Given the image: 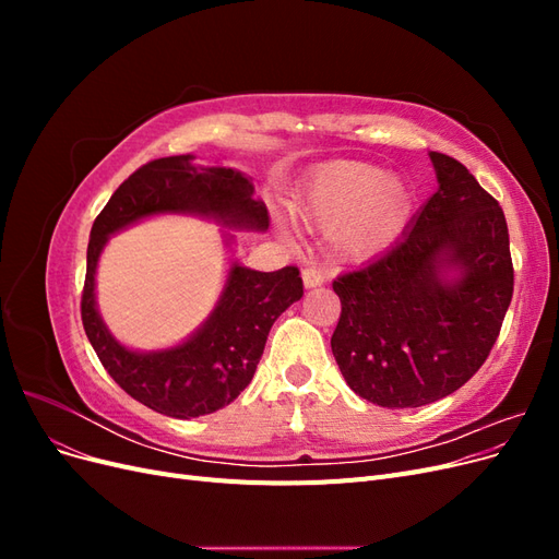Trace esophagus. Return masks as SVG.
I'll use <instances>...</instances> for the list:
<instances>
[{
    "label": "esophagus",
    "mask_w": 559,
    "mask_h": 559,
    "mask_svg": "<svg viewBox=\"0 0 559 559\" xmlns=\"http://www.w3.org/2000/svg\"><path fill=\"white\" fill-rule=\"evenodd\" d=\"M302 284H306V289H314V286L324 284V275L317 267H306L302 270Z\"/></svg>",
    "instance_id": "34e87169"
}]
</instances>
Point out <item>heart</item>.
Returning a JSON list of instances; mask_svg holds the SVG:
<instances>
[{"mask_svg": "<svg viewBox=\"0 0 559 559\" xmlns=\"http://www.w3.org/2000/svg\"><path fill=\"white\" fill-rule=\"evenodd\" d=\"M411 205L413 193L399 175L364 160H333L302 183L296 214L310 228L331 230L335 251L359 261L394 238Z\"/></svg>", "mask_w": 559, "mask_h": 559, "instance_id": "heart-1", "label": "heart"}]
</instances>
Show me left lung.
<instances>
[{"label": "left lung", "mask_w": 559, "mask_h": 559, "mask_svg": "<svg viewBox=\"0 0 559 559\" xmlns=\"http://www.w3.org/2000/svg\"><path fill=\"white\" fill-rule=\"evenodd\" d=\"M438 191L382 257L333 282L331 335L354 394L419 408L466 384L495 347L513 298L503 210L466 167L429 154Z\"/></svg>", "instance_id": "left-lung-1"}]
</instances>
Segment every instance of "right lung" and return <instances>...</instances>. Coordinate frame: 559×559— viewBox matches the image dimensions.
Listing matches in <instances>:
<instances>
[{
    "label": "right lung",
    "mask_w": 559,
    "mask_h": 559,
    "mask_svg": "<svg viewBox=\"0 0 559 559\" xmlns=\"http://www.w3.org/2000/svg\"><path fill=\"white\" fill-rule=\"evenodd\" d=\"M156 214H198L230 228L265 230L267 210L253 198L251 179L233 167H198L191 154L167 156L118 186L91 228L81 319L97 359L126 394L151 411L177 419L210 415L251 382L267 333L300 300L302 280L296 265L261 273L233 263L216 308L189 341L158 352L128 349L97 312V259L109 235Z\"/></svg>",
    "instance_id": "1"
}]
</instances>
